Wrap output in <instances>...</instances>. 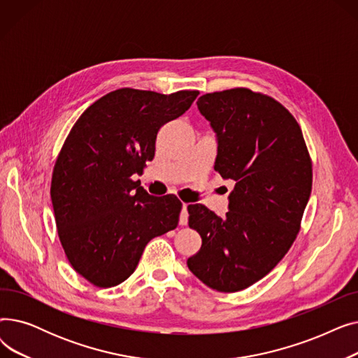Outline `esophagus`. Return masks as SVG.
<instances>
[{
    "instance_id": "1",
    "label": "esophagus",
    "mask_w": 358,
    "mask_h": 358,
    "mask_svg": "<svg viewBox=\"0 0 358 358\" xmlns=\"http://www.w3.org/2000/svg\"><path fill=\"white\" fill-rule=\"evenodd\" d=\"M187 203H182V210H181V215H180V224L181 227H185L187 222H189V212H187Z\"/></svg>"
}]
</instances>
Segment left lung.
<instances>
[{"label":"left lung","mask_w":358,"mask_h":358,"mask_svg":"<svg viewBox=\"0 0 358 358\" xmlns=\"http://www.w3.org/2000/svg\"><path fill=\"white\" fill-rule=\"evenodd\" d=\"M197 107L217 138L215 171L235 187L224 217L189 204L201 247L187 266L206 286L234 293L267 275L290 250L312 192V161L292 113L264 94L224 90L204 94Z\"/></svg>","instance_id":"8db88e82"}]
</instances>
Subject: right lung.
Segmentation results:
<instances>
[{
	"label": "right lung",
	"mask_w": 358,
	"mask_h": 358,
	"mask_svg": "<svg viewBox=\"0 0 358 358\" xmlns=\"http://www.w3.org/2000/svg\"><path fill=\"white\" fill-rule=\"evenodd\" d=\"M197 96L120 88L72 126L53 166L50 197L66 258L91 285H120L136 270L146 243L177 228L181 201L148 194L131 176L154 159L158 130Z\"/></svg>",
	"instance_id": "obj_1"
}]
</instances>
